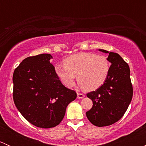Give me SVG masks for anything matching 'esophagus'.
<instances>
[{
    "label": "esophagus",
    "instance_id": "34e87169",
    "mask_svg": "<svg viewBox=\"0 0 146 146\" xmlns=\"http://www.w3.org/2000/svg\"><path fill=\"white\" fill-rule=\"evenodd\" d=\"M77 98H78V99H82V98H85V95H83V94H82V93H79V92H78V93H77Z\"/></svg>",
    "mask_w": 146,
    "mask_h": 146
}]
</instances>
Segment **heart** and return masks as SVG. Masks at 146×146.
Listing matches in <instances>:
<instances>
[{
	"mask_svg": "<svg viewBox=\"0 0 146 146\" xmlns=\"http://www.w3.org/2000/svg\"><path fill=\"white\" fill-rule=\"evenodd\" d=\"M64 64H57L55 72L66 88H72L77 76L78 82L85 91L100 88L109 76L110 65L104 56L80 53L68 57Z\"/></svg>",
	"mask_w": 146,
	"mask_h": 146,
	"instance_id": "b5f03b06",
	"label": "heart"
}]
</instances>
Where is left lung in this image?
Segmentation results:
<instances>
[{
    "mask_svg": "<svg viewBox=\"0 0 146 146\" xmlns=\"http://www.w3.org/2000/svg\"><path fill=\"white\" fill-rule=\"evenodd\" d=\"M99 51L109 54L107 60L111 65L104 83L87 94L93 105L86 116L92 124L102 127L113 124L123 117L131 102L133 87L127 63L117 53Z\"/></svg>",
    "mask_w": 146,
    "mask_h": 146,
    "instance_id": "1",
    "label": "left lung"
}]
</instances>
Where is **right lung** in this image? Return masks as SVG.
<instances>
[{
  "label": "right lung",
  "instance_id": "1",
  "mask_svg": "<svg viewBox=\"0 0 146 146\" xmlns=\"http://www.w3.org/2000/svg\"><path fill=\"white\" fill-rule=\"evenodd\" d=\"M52 56L39 54L23 60L13 73V100L29 123L43 129L57 126L77 94L66 88L50 63Z\"/></svg>",
  "mask_w": 146,
  "mask_h": 146
}]
</instances>
